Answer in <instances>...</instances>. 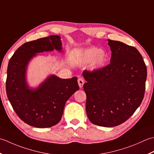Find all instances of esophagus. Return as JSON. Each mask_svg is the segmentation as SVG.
Masks as SVG:
<instances>
[{
	"label": "esophagus",
	"instance_id": "obj_1",
	"mask_svg": "<svg viewBox=\"0 0 154 154\" xmlns=\"http://www.w3.org/2000/svg\"><path fill=\"white\" fill-rule=\"evenodd\" d=\"M78 85H79V87L80 88H82L83 87V85L84 84V80H83L82 78H78Z\"/></svg>",
	"mask_w": 154,
	"mask_h": 154
}]
</instances>
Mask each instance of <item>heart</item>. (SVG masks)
I'll list each match as a JSON object with an SVG mask.
<instances>
[{"label": "heart", "mask_w": 154, "mask_h": 154, "mask_svg": "<svg viewBox=\"0 0 154 154\" xmlns=\"http://www.w3.org/2000/svg\"><path fill=\"white\" fill-rule=\"evenodd\" d=\"M80 61L82 63H88L92 61V67L98 68L106 64L108 60V54L104 51L97 47H92L84 51L80 56Z\"/></svg>", "instance_id": "heart-1"}]
</instances>
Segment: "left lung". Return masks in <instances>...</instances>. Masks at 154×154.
<instances>
[{"label":"left lung","instance_id":"8db88e82","mask_svg":"<svg viewBox=\"0 0 154 154\" xmlns=\"http://www.w3.org/2000/svg\"><path fill=\"white\" fill-rule=\"evenodd\" d=\"M108 45L110 63L83 72L87 116L103 127L116 126L132 116L143 100L147 78L146 64L135 47L112 40Z\"/></svg>","mask_w":154,"mask_h":154}]
</instances>
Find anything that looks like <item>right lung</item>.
Returning a JSON list of instances; mask_svg holds the SVG:
<instances>
[{
    "label": "right lung",
    "instance_id": "right-lung-1",
    "mask_svg": "<svg viewBox=\"0 0 154 154\" xmlns=\"http://www.w3.org/2000/svg\"><path fill=\"white\" fill-rule=\"evenodd\" d=\"M62 51L60 37L52 35L28 42L20 46L8 62L6 90L16 114L25 123L40 128H50L61 120L65 103L78 90L77 78H47L36 89L26 82L28 63L36 53Z\"/></svg>",
    "mask_w": 154,
    "mask_h": 154
}]
</instances>
